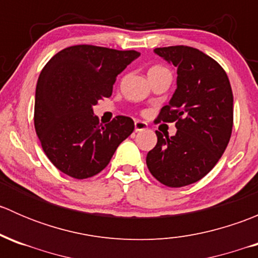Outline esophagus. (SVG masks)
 Masks as SVG:
<instances>
[{
	"instance_id": "1",
	"label": "esophagus",
	"mask_w": 258,
	"mask_h": 258,
	"mask_svg": "<svg viewBox=\"0 0 258 258\" xmlns=\"http://www.w3.org/2000/svg\"><path fill=\"white\" fill-rule=\"evenodd\" d=\"M147 128V123L144 121H136L135 122V131L139 132V131H144V130Z\"/></svg>"
}]
</instances>
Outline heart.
<instances>
[{
    "label": "heart",
    "instance_id": "obj_1",
    "mask_svg": "<svg viewBox=\"0 0 258 258\" xmlns=\"http://www.w3.org/2000/svg\"><path fill=\"white\" fill-rule=\"evenodd\" d=\"M165 67H161V66H153L151 67L150 71H148V74H152V72H156V71H160V70H163Z\"/></svg>",
    "mask_w": 258,
    "mask_h": 258
}]
</instances>
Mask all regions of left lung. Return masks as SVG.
Wrapping results in <instances>:
<instances>
[{
	"instance_id": "left-lung-1",
	"label": "left lung",
	"mask_w": 258,
	"mask_h": 258,
	"mask_svg": "<svg viewBox=\"0 0 258 258\" xmlns=\"http://www.w3.org/2000/svg\"><path fill=\"white\" fill-rule=\"evenodd\" d=\"M177 69V88L156 122H175V136L156 131L147 153L152 176L168 187H183L207 175L225 152L233 126L230 80L218 62L188 46L155 48Z\"/></svg>"
}]
</instances>
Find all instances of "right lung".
Wrapping results in <instances>:
<instances>
[{"instance_id":"right-lung-1","label":"right lung","mask_w":258,"mask_h":258,"mask_svg":"<svg viewBox=\"0 0 258 258\" xmlns=\"http://www.w3.org/2000/svg\"><path fill=\"white\" fill-rule=\"evenodd\" d=\"M140 56L93 45L63 48L46 63L35 97V130L48 160L77 179L92 177L110 163L134 132V119L116 116L102 124L92 106L112 95L117 75Z\"/></svg>"}]
</instances>
